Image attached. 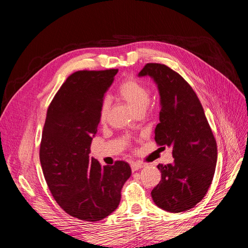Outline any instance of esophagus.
Returning a JSON list of instances; mask_svg holds the SVG:
<instances>
[{
	"label": "esophagus",
	"mask_w": 248,
	"mask_h": 248,
	"mask_svg": "<svg viewBox=\"0 0 248 248\" xmlns=\"http://www.w3.org/2000/svg\"><path fill=\"white\" fill-rule=\"evenodd\" d=\"M130 167H131L132 171H136V170H140L144 166H142V164H140V163H139V162H132V163L130 164Z\"/></svg>",
	"instance_id": "34e87169"
}]
</instances>
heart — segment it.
I'll list each match as a JSON object with an SVG mask.
<instances>
[{
    "instance_id": "heart-1",
    "label": "heart",
    "mask_w": 248,
    "mask_h": 248,
    "mask_svg": "<svg viewBox=\"0 0 248 248\" xmlns=\"http://www.w3.org/2000/svg\"><path fill=\"white\" fill-rule=\"evenodd\" d=\"M119 95L129 104L132 109L139 112V111H146L150 101H151V93L150 90L140 84V81L128 78L124 80L121 85L119 86L118 89ZM109 109V102L108 100H104L101 104L100 108V120L101 121H106V119L108 114Z\"/></svg>"
}]
</instances>
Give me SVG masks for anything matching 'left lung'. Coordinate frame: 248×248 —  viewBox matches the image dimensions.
Listing matches in <instances>:
<instances>
[{
    "mask_svg": "<svg viewBox=\"0 0 248 248\" xmlns=\"http://www.w3.org/2000/svg\"><path fill=\"white\" fill-rule=\"evenodd\" d=\"M139 77H150L160 97L155 140L172 148L174 161L157 168L161 180L151 192L153 202L168 212L179 213L200 202L213 180L217 146L200 99L187 81L162 64H147Z\"/></svg>",
    "mask_w": 248,
    "mask_h": 248,
    "instance_id": "1",
    "label": "left lung"
}]
</instances>
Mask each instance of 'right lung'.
Here are the masks:
<instances>
[{
    "mask_svg": "<svg viewBox=\"0 0 248 248\" xmlns=\"http://www.w3.org/2000/svg\"><path fill=\"white\" fill-rule=\"evenodd\" d=\"M118 69L78 71L66 79L47 109L40 162L48 188L66 213L99 221L118 208L131 176L125 161L101 166L90 157L104 96Z\"/></svg>",
    "mask_w": 248,
    "mask_h": 248,
    "instance_id": "add662e5",
    "label": "right lung"
}]
</instances>
